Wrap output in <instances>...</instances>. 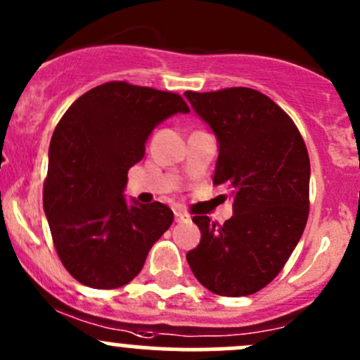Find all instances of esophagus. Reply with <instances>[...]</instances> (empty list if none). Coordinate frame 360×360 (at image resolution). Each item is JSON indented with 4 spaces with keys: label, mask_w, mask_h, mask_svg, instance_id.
<instances>
[{
    "label": "esophagus",
    "mask_w": 360,
    "mask_h": 360,
    "mask_svg": "<svg viewBox=\"0 0 360 360\" xmlns=\"http://www.w3.org/2000/svg\"><path fill=\"white\" fill-rule=\"evenodd\" d=\"M174 216H176L177 223H188V221H190V216H188L186 212H183V210H176Z\"/></svg>",
    "instance_id": "esophagus-1"
}]
</instances>
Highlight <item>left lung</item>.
I'll list each match as a JSON object with an SVG mask.
<instances>
[{"mask_svg":"<svg viewBox=\"0 0 360 360\" xmlns=\"http://www.w3.org/2000/svg\"><path fill=\"white\" fill-rule=\"evenodd\" d=\"M217 139L214 184H228L233 216L223 226L195 216L200 244L186 254L203 288L249 296L270 284L303 235L310 158L292 120L270 97L244 86L184 92Z\"/></svg>","mask_w":360,"mask_h":360,"instance_id":"obj_1","label":"left lung"}]
</instances>
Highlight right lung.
<instances>
[{"label": "right lung", "mask_w": 360, "mask_h": 360, "mask_svg": "<svg viewBox=\"0 0 360 360\" xmlns=\"http://www.w3.org/2000/svg\"><path fill=\"white\" fill-rule=\"evenodd\" d=\"M177 112H190L177 94L110 82L78 97L60 118L43 209L60 261L83 285L129 284L172 224L169 207L129 202L123 191L155 127Z\"/></svg>", "instance_id": "obj_1"}]
</instances>
